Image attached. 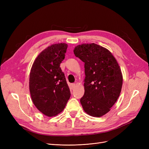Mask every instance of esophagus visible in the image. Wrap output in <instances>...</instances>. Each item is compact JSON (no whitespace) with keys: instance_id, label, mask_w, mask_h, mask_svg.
Masks as SVG:
<instances>
[{"instance_id":"34e87169","label":"esophagus","mask_w":149,"mask_h":149,"mask_svg":"<svg viewBox=\"0 0 149 149\" xmlns=\"http://www.w3.org/2000/svg\"><path fill=\"white\" fill-rule=\"evenodd\" d=\"M76 87V84H71V85H70V88H71V89H73L74 88Z\"/></svg>"}]
</instances>
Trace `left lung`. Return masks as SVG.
<instances>
[{
	"instance_id": "obj_1",
	"label": "left lung",
	"mask_w": 149,
	"mask_h": 149,
	"mask_svg": "<svg viewBox=\"0 0 149 149\" xmlns=\"http://www.w3.org/2000/svg\"><path fill=\"white\" fill-rule=\"evenodd\" d=\"M73 52L84 63V94L80 102L86 113L100 118L111 111L120 95V66L109 50L96 43L79 45Z\"/></svg>"
}]
</instances>
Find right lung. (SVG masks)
I'll return each instance as SVG.
<instances>
[{"label": "right lung", "mask_w": 149, "mask_h": 149, "mask_svg": "<svg viewBox=\"0 0 149 149\" xmlns=\"http://www.w3.org/2000/svg\"><path fill=\"white\" fill-rule=\"evenodd\" d=\"M67 48L65 43L48 47L35 58L30 70L31 100L38 110L48 117L61 112L71 96L65 74L60 67Z\"/></svg>", "instance_id": "1"}]
</instances>
